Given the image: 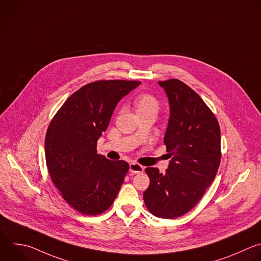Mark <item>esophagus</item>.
Returning a JSON list of instances; mask_svg holds the SVG:
<instances>
[{
  "mask_svg": "<svg viewBox=\"0 0 261 261\" xmlns=\"http://www.w3.org/2000/svg\"><path fill=\"white\" fill-rule=\"evenodd\" d=\"M143 170H144V168L137 163H131L129 165V171L131 173H133V174H136V173H141V172H143Z\"/></svg>",
  "mask_w": 261,
  "mask_h": 261,
  "instance_id": "obj_1",
  "label": "esophagus"
}]
</instances>
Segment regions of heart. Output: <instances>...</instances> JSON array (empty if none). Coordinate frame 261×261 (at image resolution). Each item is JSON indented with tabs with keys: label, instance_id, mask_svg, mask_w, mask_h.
<instances>
[{
	"label": "heart",
	"instance_id": "b5f03b06",
	"mask_svg": "<svg viewBox=\"0 0 261 261\" xmlns=\"http://www.w3.org/2000/svg\"><path fill=\"white\" fill-rule=\"evenodd\" d=\"M134 108L137 115L152 114L155 116L160 110V102L153 95L142 93L135 98Z\"/></svg>",
	"mask_w": 261,
	"mask_h": 261
}]
</instances>
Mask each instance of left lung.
<instances>
[{"label":"left lung","mask_w":261,"mask_h":261,"mask_svg":"<svg viewBox=\"0 0 261 261\" xmlns=\"http://www.w3.org/2000/svg\"><path fill=\"white\" fill-rule=\"evenodd\" d=\"M166 92L170 117L164 143L171 158L165 174L145 169L149 187L143 193L148 211L156 217H179L201 200L220 164V128L203 99L177 79L159 82Z\"/></svg>","instance_id":"8db88e82"}]
</instances>
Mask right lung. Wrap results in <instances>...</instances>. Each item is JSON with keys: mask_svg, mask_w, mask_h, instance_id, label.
<instances>
[{"mask_svg": "<svg viewBox=\"0 0 261 261\" xmlns=\"http://www.w3.org/2000/svg\"><path fill=\"white\" fill-rule=\"evenodd\" d=\"M139 85L123 80L87 84L67 98L48 127L49 174L67 204L83 214L108 210L124 182L129 164L98 154L96 146L119 101Z\"/></svg>", "mask_w": 261, "mask_h": 261, "instance_id": "1", "label": "right lung"}]
</instances>
